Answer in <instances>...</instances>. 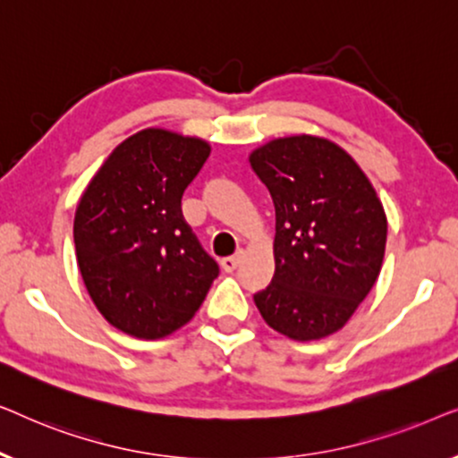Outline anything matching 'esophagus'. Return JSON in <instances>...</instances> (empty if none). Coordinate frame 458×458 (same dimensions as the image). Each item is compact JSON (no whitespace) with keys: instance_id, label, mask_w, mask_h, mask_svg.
Instances as JSON below:
<instances>
[{"instance_id":"34e87169","label":"esophagus","mask_w":458,"mask_h":458,"mask_svg":"<svg viewBox=\"0 0 458 458\" xmlns=\"http://www.w3.org/2000/svg\"><path fill=\"white\" fill-rule=\"evenodd\" d=\"M243 254H246V252H243V250H237V252H235L233 256H227V259L221 260V267H223L227 273H231L237 265H240V260L243 259Z\"/></svg>"}]
</instances>
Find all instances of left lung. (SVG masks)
Here are the masks:
<instances>
[{"mask_svg": "<svg viewBox=\"0 0 458 458\" xmlns=\"http://www.w3.org/2000/svg\"><path fill=\"white\" fill-rule=\"evenodd\" d=\"M275 204V275L254 293L268 327L321 340L348 323L379 277L387 221L371 181L334 141L279 137L250 154Z\"/></svg>", "mask_w": 458, "mask_h": 458, "instance_id": "left-lung-1", "label": "left lung"}]
</instances>
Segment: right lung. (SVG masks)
<instances>
[{"label":"right lung","instance_id":"1","mask_svg":"<svg viewBox=\"0 0 458 458\" xmlns=\"http://www.w3.org/2000/svg\"><path fill=\"white\" fill-rule=\"evenodd\" d=\"M210 146L143 129L114 148L74 212V248L93 304L124 334L158 340L204 302L218 265L185 223L181 198Z\"/></svg>","mask_w":458,"mask_h":458}]
</instances>
